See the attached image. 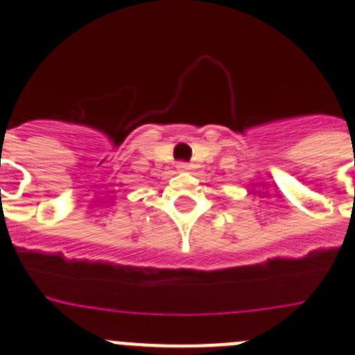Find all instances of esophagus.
<instances>
[{"mask_svg": "<svg viewBox=\"0 0 355 355\" xmlns=\"http://www.w3.org/2000/svg\"><path fill=\"white\" fill-rule=\"evenodd\" d=\"M190 168H192V165H190V163H184V162H180L178 163V171H190Z\"/></svg>", "mask_w": 355, "mask_h": 355, "instance_id": "34e87169", "label": "esophagus"}]
</instances>
